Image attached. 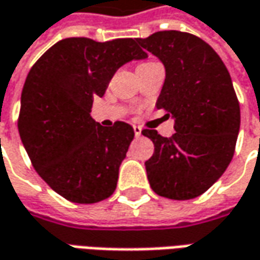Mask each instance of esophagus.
Here are the masks:
<instances>
[{
    "label": "esophagus",
    "mask_w": 260,
    "mask_h": 260,
    "mask_svg": "<svg viewBox=\"0 0 260 260\" xmlns=\"http://www.w3.org/2000/svg\"><path fill=\"white\" fill-rule=\"evenodd\" d=\"M134 132H135V135H137V137H139V135H141V132H142V129H141L139 126H134Z\"/></svg>",
    "instance_id": "obj_1"
}]
</instances>
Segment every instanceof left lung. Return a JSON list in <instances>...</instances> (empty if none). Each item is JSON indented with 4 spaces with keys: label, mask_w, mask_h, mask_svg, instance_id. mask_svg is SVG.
Returning a JSON list of instances; mask_svg holds the SVG:
<instances>
[{
    "label": "left lung",
    "mask_w": 260,
    "mask_h": 260,
    "mask_svg": "<svg viewBox=\"0 0 260 260\" xmlns=\"http://www.w3.org/2000/svg\"><path fill=\"white\" fill-rule=\"evenodd\" d=\"M138 43L164 64L155 106L166 109L175 129L171 138L142 131L154 144L145 162L148 181L158 196L196 199L223 175L235 154L240 108L232 77L219 54L188 32L158 31Z\"/></svg>",
    "instance_id": "left-lung-1"
}]
</instances>
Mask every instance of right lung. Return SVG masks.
<instances>
[{
  "mask_svg": "<svg viewBox=\"0 0 260 260\" xmlns=\"http://www.w3.org/2000/svg\"><path fill=\"white\" fill-rule=\"evenodd\" d=\"M148 54L138 39L57 41L34 64L21 93L18 132L32 167L54 191L79 204L102 202L116 188L134 139L125 122L102 126L92 103L116 70Z\"/></svg>",
  "mask_w": 260,
  "mask_h": 260,
  "instance_id": "obj_1",
  "label": "right lung"
}]
</instances>
